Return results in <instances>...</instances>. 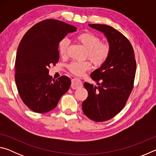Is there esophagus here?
<instances>
[{
  "mask_svg": "<svg viewBox=\"0 0 156 156\" xmlns=\"http://www.w3.org/2000/svg\"><path fill=\"white\" fill-rule=\"evenodd\" d=\"M83 87V83L82 81L79 78H75L72 80V84H71V87L73 89H76Z\"/></svg>",
  "mask_w": 156,
  "mask_h": 156,
  "instance_id": "1",
  "label": "esophagus"
}]
</instances>
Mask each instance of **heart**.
<instances>
[{
    "label": "heart",
    "mask_w": 156,
    "mask_h": 156,
    "mask_svg": "<svg viewBox=\"0 0 156 156\" xmlns=\"http://www.w3.org/2000/svg\"><path fill=\"white\" fill-rule=\"evenodd\" d=\"M76 40L87 49L85 56L96 66L102 65L107 60L111 51V47L107 43L100 42V38L90 32H83L76 36ZM69 45L67 39H63L60 42L58 51L61 56L67 54ZM91 67L89 61L73 62L69 65V69L76 76H83L86 71Z\"/></svg>",
    "instance_id": "1"
}]
</instances>
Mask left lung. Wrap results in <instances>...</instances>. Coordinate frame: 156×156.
Listing matches in <instances>:
<instances>
[{
	"label": "left lung",
	"instance_id": "left-lung-1",
	"mask_svg": "<svg viewBox=\"0 0 156 156\" xmlns=\"http://www.w3.org/2000/svg\"><path fill=\"white\" fill-rule=\"evenodd\" d=\"M89 26L104 34L111 51L105 62L90 75L98 87L84 83L88 97L82 108L89 119L103 122L112 119L125 107L133 89L136 61L130 42L120 31L107 25Z\"/></svg>",
	"mask_w": 156,
	"mask_h": 156
}]
</instances>
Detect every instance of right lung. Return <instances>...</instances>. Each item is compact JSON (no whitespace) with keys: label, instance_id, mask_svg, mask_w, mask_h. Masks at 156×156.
I'll return each instance as SVG.
<instances>
[{"label":"right lung","instance_id":"1","mask_svg":"<svg viewBox=\"0 0 156 156\" xmlns=\"http://www.w3.org/2000/svg\"><path fill=\"white\" fill-rule=\"evenodd\" d=\"M76 30L62 21L47 19L34 25L23 37L16 57L15 81L21 99L33 112L54 109L69 89V78L62 76L54 80L49 69L58 61L60 42Z\"/></svg>","mask_w":156,"mask_h":156}]
</instances>
